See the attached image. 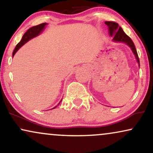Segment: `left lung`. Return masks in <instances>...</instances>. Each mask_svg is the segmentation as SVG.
Wrapping results in <instances>:
<instances>
[{
	"label": "left lung",
	"instance_id": "1",
	"mask_svg": "<svg viewBox=\"0 0 153 153\" xmlns=\"http://www.w3.org/2000/svg\"><path fill=\"white\" fill-rule=\"evenodd\" d=\"M105 24L108 26V30H109V33L110 36H113V40L114 42H124V43L127 44L130 48L131 49L132 52L135 55V57L137 61L138 66H140V62H139V58H138L137 52H136L135 45H134L133 41L128 36L127 34L124 32L120 26H119L117 23H115L114 22H105Z\"/></svg>",
	"mask_w": 153,
	"mask_h": 153
}]
</instances>
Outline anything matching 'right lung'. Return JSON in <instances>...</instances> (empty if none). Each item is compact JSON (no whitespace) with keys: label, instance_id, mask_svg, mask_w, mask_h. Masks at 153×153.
Listing matches in <instances>:
<instances>
[{"label":"right lung","instance_id":"add662e5","mask_svg":"<svg viewBox=\"0 0 153 153\" xmlns=\"http://www.w3.org/2000/svg\"><path fill=\"white\" fill-rule=\"evenodd\" d=\"M47 23H42V24H38L37 26H33V27L30 28L29 29H28L27 31H26L25 33L24 34L23 37H22L21 41H20L19 43L17 45V46H16V48H15V50L13 51V56H14L15 55V54L16 52H17L18 50L21 48L22 46H23L24 44L26 43V42H27L28 40H30V39H32V38L36 37V36H38L39 34L41 33L43 29L45 27V26L47 25ZM61 100V101H62ZM60 101V102H61ZM59 102V103H60ZM56 106L54 107L52 109L55 108Z\"/></svg>","mask_w":153,"mask_h":153}]
</instances>
